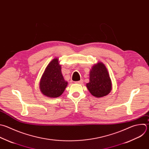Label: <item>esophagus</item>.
<instances>
[{"label":"esophagus","instance_id":"esophagus-1","mask_svg":"<svg viewBox=\"0 0 149 149\" xmlns=\"http://www.w3.org/2000/svg\"><path fill=\"white\" fill-rule=\"evenodd\" d=\"M75 83H76V84H82V83H83V80H82V79H81L80 81H76Z\"/></svg>","mask_w":149,"mask_h":149}]
</instances>
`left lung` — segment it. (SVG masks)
Here are the masks:
<instances>
[{"label":"left lung","mask_w":149,"mask_h":149,"mask_svg":"<svg viewBox=\"0 0 149 149\" xmlns=\"http://www.w3.org/2000/svg\"><path fill=\"white\" fill-rule=\"evenodd\" d=\"M86 87L90 93L96 97L108 95L112 89V82L105 65L101 62L95 64L90 71L89 82Z\"/></svg>","instance_id":"1"}]
</instances>
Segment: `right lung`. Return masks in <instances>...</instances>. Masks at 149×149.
I'll return each mask as SVG.
<instances>
[{
    "label": "right lung",
    "mask_w": 149,
    "mask_h": 149,
    "mask_svg": "<svg viewBox=\"0 0 149 149\" xmlns=\"http://www.w3.org/2000/svg\"><path fill=\"white\" fill-rule=\"evenodd\" d=\"M68 85L61 73L58 58L53 59L47 66L40 82V89L49 97H57L62 95Z\"/></svg>",
    "instance_id": "1"
}]
</instances>
